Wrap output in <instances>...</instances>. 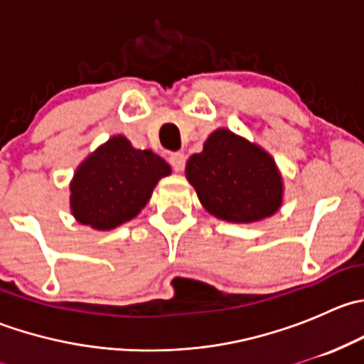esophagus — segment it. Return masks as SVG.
Wrapping results in <instances>:
<instances>
[{
  "mask_svg": "<svg viewBox=\"0 0 364 364\" xmlns=\"http://www.w3.org/2000/svg\"><path fill=\"white\" fill-rule=\"evenodd\" d=\"M168 164L172 165V168H174L176 172H181L183 168H185L186 156L183 155V153H172V155L168 156Z\"/></svg>",
  "mask_w": 364,
  "mask_h": 364,
  "instance_id": "1",
  "label": "esophagus"
}]
</instances>
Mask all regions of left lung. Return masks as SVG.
I'll return each instance as SVG.
<instances>
[{
	"instance_id": "8db88e82",
	"label": "left lung",
	"mask_w": 364,
	"mask_h": 364,
	"mask_svg": "<svg viewBox=\"0 0 364 364\" xmlns=\"http://www.w3.org/2000/svg\"><path fill=\"white\" fill-rule=\"evenodd\" d=\"M186 179L205 211L234 223H252L274 215L284 183L269 153L227 128L213 132L203 153L186 161Z\"/></svg>"
}]
</instances>
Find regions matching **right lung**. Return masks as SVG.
Listing matches in <instances>:
<instances>
[{
	"label": "right lung",
	"mask_w": 364,
	"mask_h": 364,
	"mask_svg": "<svg viewBox=\"0 0 364 364\" xmlns=\"http://www.w3.org/2000/svg\"><path fill=\"white\" fill-rule=\"evenodd\" d=\"M168 174L164 159L116 135L77 167L70 183L72 215L82 225L111 230L135 218L156 183Z\"/></svg>",
	"instance_id": "obj_1"
}]
</instances>
